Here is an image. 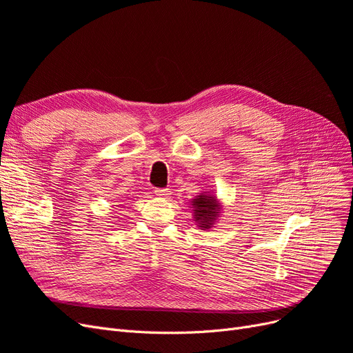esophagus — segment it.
Instances as JSON below:
<instances>
[{
  "label": "esophagus",
  "mask_w": 353,
  "mask_h": 353,
  "mask_svg": "<svg viewBox=\"0 0 353 353\" xmlns=\"http://www.w3.org/2000/svg\"><path fill=\"white\" fill-rule=\"evenodd\" d=\"M154 194L159 196V197L166 199V197H169L170 191H169V188H156V190H154Z\"/></svg>",
  "instance_id": "34e87169"
}]
</instances>
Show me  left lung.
I'll return each instance as SVG.
<instances>
[{"label":"left lung","mask_w":353,"mask_h":353,"mask_svg":"<svg viewBox=\"0 0 353 353\" xmlns=\"http://www.w3.org/2000/svg\"><path fill=\"white\" fill-rule=\"evenodd\" d=\"M194 210V221L199 222L200 228H210L216 221L221 212V205L216 197L209 193H201L191 201Z\"/></svg>","instance_id":"1"}]
</instances>
